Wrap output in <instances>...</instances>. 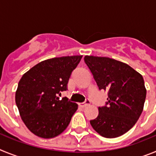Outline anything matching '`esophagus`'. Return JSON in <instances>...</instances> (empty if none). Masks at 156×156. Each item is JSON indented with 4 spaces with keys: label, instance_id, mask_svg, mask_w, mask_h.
<instances>
[{
    "label": "esophagus",
    "instance_id": "34e87169",
    "mask_svg": "<svg viewBox=\"0 0 156 156\" xmlns=\"http://www.w3.org/2000/svg\"><path fill=\"white\" fill-rule=\"evenodd\" d=\"M90 100H89V99H86L84 102L80 103L79 105H80V107H82V108H84V107H86V106L89 105H90Z\"/></svg>",
    "mask_w": 156,
    "mask_h": 156
}]
</instances>
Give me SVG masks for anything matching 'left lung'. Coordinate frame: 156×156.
Here are the masks:
<instances>
[{"mask_svg": "<svg viewBox=\"0 0 156 156\" xmlns=\"http://www.w3.org/2000/svg\"><path fill=\"white\" fill-rule=\"evenodd\" d=\"M99 90H108L105 105L98 107L96 119L90 120L95 131L114 138L129 130L143 111L146 89L142 76L126 63L106 57L85 56Z\"/></svg>", "mask_w": 156, "mask_h": 156, "instance_id": "1", "label": "left lung"}]
</instances>
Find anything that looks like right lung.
<instances>
[{
    "instance_id": "obj_1",
    "label": "right lung",
    "mask_w": 156,
    "mask_h": 156,
    "mask_svg": "<svg viewBox=\"0 0 156 156\" xmlns=\"http://www.w3.org/2000/svg\"><path fill=\"white\" fill-rule=\"evenodd\" d=\"M82 56L53 58L38 63L22 76L16 93V103L26 126L42 138H52L67 128L78 108L66 97L71 74Z\"/></svg>"
}]
</instances>
